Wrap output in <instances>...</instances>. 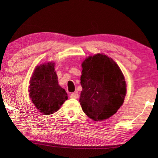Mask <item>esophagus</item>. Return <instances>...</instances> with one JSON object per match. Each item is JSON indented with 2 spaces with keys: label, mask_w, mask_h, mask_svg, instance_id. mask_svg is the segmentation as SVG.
<instances>
[{
  "label": "esophagus",
  "mask_w": 158,
  "mask_h": 158,
  "mask_svg": "<svg viewBox=\"0 0 158 158\" xmlns=\"http://www.w3.org/2000/svg\"><path fill=\"white\" fill-rule=\"evenodd\" d=\"M79 97V94L77 93H73L70 94V98H74V99H77Z\"/></svg>",
  "instance_id": "1"
}]
</instances>
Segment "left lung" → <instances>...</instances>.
<instances>
[{
	"instance_id": "8db88e82",
	"label": "left lung",
	"mask_w": 158,
	"mask_h": 158,
	"mask_svg": "<svg viewBox=\"0 0 158 158\" xmlns=\"http://www.w3.org/2000/svg\"><path fill=\"white\" fill-rule=\"evenodd\" d=\"M80 105L94 121H102L116 113L124 101L126 84L117 64L98 53L82 63Z\"/></svg>"
}]
</instances>
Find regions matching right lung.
<instances>
[{
	"label": "right lung",
	"mask_w": 158,
	"mask_h": 158,
	"mask_svg": "<svg viewBox=\"0 0 158 158\" xmlns=\"http://www.w3.org/2000/svg\"><path fill=\"white\" fill-rule=\"evenodd\" d=\"M54 63L37 66L31 79L30 97L33 103L44 115L57 111L68 99L65 89L58 84Z\"/></svg>",
	"instance_id": "add662e5"
}]
</instances>
